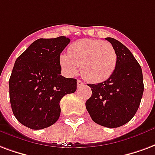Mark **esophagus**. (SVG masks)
<instances>
[{
	"mask_svg": "<svg viewBox=\"0 0 155 155\" xmlns=\"http://www.w3.org/2000/svg\"><path fill=\"white\" fill-rule=\"evenodd\" d=\"M84 82H82L81 81H80V80H79V81H77V87H81V86H82V85H84Z\"/></svg>",
	"mask_w": 155,
	"mask_h": 155,
	"instance_id": "34e87169",
	"label": "esophagus"
}]
</instances>
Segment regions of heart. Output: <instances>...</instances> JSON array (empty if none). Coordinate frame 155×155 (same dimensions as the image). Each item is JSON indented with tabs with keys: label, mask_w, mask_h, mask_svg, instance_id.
<instances>
[{
	"label": "heart",
	"mask_w": 155,
	"mask_h": 155,
	"mask_svg": "<svg viewBox=\"0 0 155 155\" xmlns=\"http://www.w3.org/2000/svg\"><path fill=\"white\" fill-rule=\"evenodd\" d=\"M117 56L113 46L98 39H81L73 42L68 53L59 57L61 68L72 76L81 66V72L87 81L101 83L109 79L115 71Z\"/></svg>",
	"instance_id": "1"
}]
</instances>
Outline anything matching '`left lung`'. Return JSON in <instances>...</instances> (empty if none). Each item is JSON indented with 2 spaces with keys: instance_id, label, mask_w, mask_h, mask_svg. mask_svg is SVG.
<instances>
[{
  "instance_id": "left-lung-1",
  "label": "left lung",
  "mask_w": 155,
  "mask_h": 155,
  "mask_svg": "<svg viewBox=\"0 0 155 155\" xmlns=\"http://www.w3.org/2000/svg\"><path fill=\"white\" fill-rule=\"evenodd\" d=\"M117 56L115 71L107 81L89 84L91 97L85 106L97 124L116 128L130 121L138 110L144 92L141 67L126 46L113 38H106Z\"/></svg>"
}]
</instances>
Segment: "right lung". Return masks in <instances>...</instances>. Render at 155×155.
Instances as JSON below:
<instances>
[{
	"label": "right lung",
	"instance_id": "right-lung-1",
	"mask_svg": "<svg viewBox=\"0 0 155 155\" xmlns=\"http://www.w3.org/2000/svg\"><path fill=\"white\" fill-rule=\"evenodd\" d=\"M71 39L61 36L34 41L15 61L9 81L15 118L40 130L53 125L61 114L60 101L76 90V80L61 74L59 57Z\"/></svg>",
	"mask_w": 155,
	"mask_h": 155
}]
</instances>
